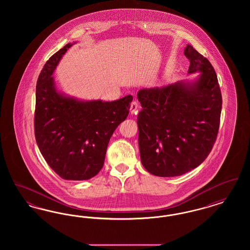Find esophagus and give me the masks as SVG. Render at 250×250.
<instances>
[{"label": "esophagus", "mask_w": 250, "mask_h": 250, "mask_svg": "<svg viewBox=\"0 0 250 250\" xmlns=\"http://www.w3.org/2000/svg\"><path fill=\"white\" fill-rule=\"evenodd\" d=\"M140 107V104H139V101L137 99H134L131 103L130 106V112L131 114H136L138 112V109Z\"/></svg>", "instance_id": "1"}]
</instances>
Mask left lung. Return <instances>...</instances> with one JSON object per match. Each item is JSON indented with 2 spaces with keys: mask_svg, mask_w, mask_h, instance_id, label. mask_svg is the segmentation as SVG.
I'll return each instance as SVG.
<instances>
[{
  "mask_svg": "<svg viewBox=\"0 0 250 250\" xmlns=\"http://www.w3.org/2000/svg\"><path fill=\"white\" fill-rule=\"evenodd\" d=\"M193 83H177L138 93L139 146L143 167L159 177H174L201 165L213 149L220 124L222 96L211 62L188 45Z\"/></svg>",
  "mask_w": 250,
  "mask_h": 250,
  "instance_id": "obj_1",
  "label": "left lung"
}]
</instances>
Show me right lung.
I'll list each match as a JSON object with an SVG mask.
<instances>
[{
	"instance_id": "1",
	"label": "right lung",
	"mask_w": 250,
	"mask_h": 250,
	"mask_svg": "<svg viewBox=\"0 0 250 250\" xmlns=\"http://www.w3.org/2000/svg\"><path fill=\"white\" fill-rule=\"evenodd\" d=\"M71 46L54 53L38 76L35 135L43 157L61 178L82 181L103 167L110 137L126 119L133 96L82 102L59 94L51 75Z\"/></svg>"
}]
</instances>
